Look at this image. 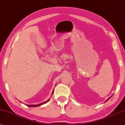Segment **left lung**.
Segmentation results:
<instances>
[{
  "mask_svg": "<svg viewBox=\"0 0 125 125\" xmlns=\"http://www.w3.org/2000/svg\"><path fill=\"white\" fill-rule=\"evenodd\" d=\"M110 98H111V97H110V98H108V99H107V100H106V101H108V100H109V99H110Z\"/></svg>",
  "mask_w": 125,
  "mask_h": 125,
  "instance_id": "1",
  "label": "left lung"
}]
</instances>
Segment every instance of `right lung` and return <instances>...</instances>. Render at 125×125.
<instances>
[{
  "instance_id": "add662e5",
  "label": "right lung",
  "mask_w": 125,
  "mask_h": 125,
  "mask_svg": "<svg viewBox=\"0 0 125 125\" xmlns=\"http://www.w3.org/2000/svg\"><path fill=\"white\" fill-rule=\"evenodd\" d=\"M53 94V91L52 94ZM49 101V99H48V100H47V101H45V102H44L43 103H42V104H33V105H28V104H27V106H28V107H38V106H40V105H42V104H45V103H47V102H48Z\"/></svg>"
}]
</instances>
